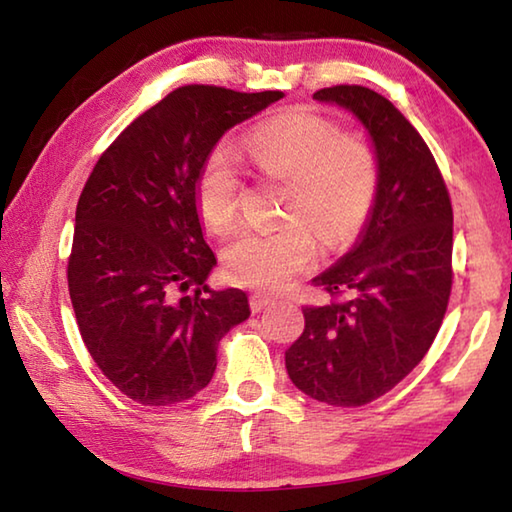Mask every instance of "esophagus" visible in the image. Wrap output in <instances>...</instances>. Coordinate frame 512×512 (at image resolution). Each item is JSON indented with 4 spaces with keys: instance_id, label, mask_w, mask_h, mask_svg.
I'll list each match as a JSON object with an SVG mask.
<instances>
[{
    "instance_id": "34e87169",
    "label": "esophagus",
    "mask_w": 512,
    "mask_h": 512,
    "mask_svg": "<svg viewBox=\"0 0 512 512\" xmlns=\"http://www.w3.org/2000/svg\"><path fill=\"white\" fill-rule=\"evenodd\" d=\"M273 302H275V298L266 296V293H253V296H250V309H253V314H259V311L271 307Z\"/></svg>"
}]
</instances>
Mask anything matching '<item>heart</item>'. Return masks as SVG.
Listing matches in <instances>:
<instances>
[{"instance_id":"heart-1","label":"heart","mask_w":512,"mask_h":512,"mask_svg":"<svg viewBox=\"0 0 512 512\" xmlns=\"http://www.w3.org/2000/svg\"><path fill=\"white\" fill-rule=\"evenodd\" d=\"M250 160L266 176L287 180L284 216L275 230H239L223 248L230 280L244 287L280 291L307 271L316 257V235L325 248H343L354 237L379 185L377 155L368 142L345 137L334 121L291 112L257 126L248 137ZM241 171L228 144L214 146L196 176L194 198L212 230L235 221Z\"/></svg>"}]
</instances>
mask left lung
<instances>
[{
  "instance_id": "1",
  "label": "left lung",
  "mask_w": 512,
  "mask_h": 512,
  "mask_svg": "<svg viewBox=\"0 0 512 512\" xmlns=\"http://www.w3.org/2000/svg\"><path fill=\"white\" fill-rule=\"evenodd\" d=\"M314 99L366 128L379 185L354 246L314 277L348 300L302 309L305 332L284 361L311 400L363 406L400 384L436 339L452 291L454 214L429 146L391 101L361 85Z\"/></svg>"
}]
</instances>
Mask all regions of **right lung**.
I'll return each instance as SVG.
<instances>
[{
	"label": "right lung",
	"instance_id": "add662e5",
	"mask_svg": "<svg viewBox=\"0 0 512 512\" xmlns=\"http://www.w3.org/2000/svg\"><path fill=\"white\" fill-rule=\"evenodd\" d=\"M282 97L185 85L94 164L76 205L69 298L94 363L135 402L171 406L203 391L219 341L250 316L241 289H207L216 257L194 187L221 137Z\"/></svg>",
	"mask_w": 512,
	"mask_h": 512
}]
</instances>
